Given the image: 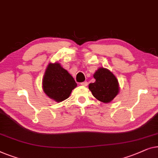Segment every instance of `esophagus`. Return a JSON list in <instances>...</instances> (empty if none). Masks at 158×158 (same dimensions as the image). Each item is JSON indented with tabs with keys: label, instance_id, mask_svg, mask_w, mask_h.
Returning <instances> with one entry per match:
<instances>
[{
	"label": "esophagus",
	"instance_id": "34e87169",
	"mask_svg": "<svg viewBox=\"0 0 158 158\" xmlns=\"http://www.w3.org/2000/svg\"><path fill=\"white\" fill-rule=\"evenodd\" d=\"M81 85H82V86H86L88 85L87 81H83V82H81Z\"/></svg>",
	"mask_w": 158,
	"mask_h": 158
}]
</instances>
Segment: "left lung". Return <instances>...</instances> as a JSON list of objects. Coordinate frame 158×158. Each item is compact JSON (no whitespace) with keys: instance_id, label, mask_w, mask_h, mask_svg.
Segmentation results:
<instances>
[{"instance_id":"8db88e82","label":"left lung","mask_w":158,"mask_h":158,"mask_svg":"<svg viewBox=\"0 0 158 158\" xmlns=\"http://www.w3.org/2000/svg\"><path fill=\"white\" fill-rule=\"evenodd\" d=\"M95 81L89 85L93 96L104 103H109L118 94L119 82L107 69L99 68L94 74Z\"/></svg>"}]
</instances>
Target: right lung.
Returning <instances> with one entry per match:
<instances>
[{
	"label": "right lung",
	"instance_id": "obj_1",
	"mask_svg": "<svg viewBox=\"0 0 158 158\" xmlns=\"http://www.w3.org/2000/svg\"><path fill=\"white\" fill-rule=\"evenodd\" d=\"M42 86L45 94L52 99L61 102L69 97L77 84L60 64L49 63L44 73Z\"/></svg>",
	"mask_w": 158,
	"mask_h": 158
}]
</instances>
